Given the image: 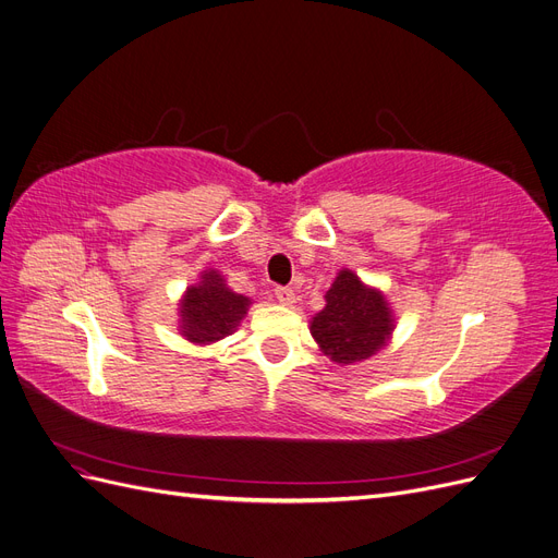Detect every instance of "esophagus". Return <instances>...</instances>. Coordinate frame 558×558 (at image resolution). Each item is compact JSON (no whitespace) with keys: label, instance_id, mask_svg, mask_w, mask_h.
Here are the masks:
<instances>
[{"label":"esophagus","instance_id":"esophagus-1","mask_svg":"<svg viewBox=\"0 0 558 558\" xmlns=\"http://www.w3.org/2000/svg\"><path fill=\"white\" fill-rule=\"evenodd\" d=\"M275 295H277V300L281 302V305H286V307H293L295 305V293L291 289H283V286H279V289H275Z\"/></svg>","mask_w":558,"mask_h":558}]
</instances>
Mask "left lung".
Listing matches in <instances>:
<instances>
[{
    "label": "left lung",
    "mask_w": 558,
    "mask_h": 558,
    "mask_svg": "<svg viewBox=\"0 0 558 558\" xmlns=\"http://www.w3.org/2000/svg\"><path fill=\"white\" fill-rule=\"evenodd\" d=\"M326 307L310 320L318 349L337 365L367 361L381 351L396 330V314L386 295L342 267L324 295Z\"/></svg>",
    "instance_id": "1"
}]
</instances>
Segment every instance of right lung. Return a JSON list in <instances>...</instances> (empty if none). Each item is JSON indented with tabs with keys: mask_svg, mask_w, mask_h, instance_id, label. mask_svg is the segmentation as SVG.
Wrapping results in <instances>:
<instances>
[{
	"mask_svg": "<svg viewBox=\"0 0 558 558\" xmlns=\"http://www.w3.org/2000/svg\"><path fill=\"white\" fill-rule=\"evenodd\" d=\"M248 307L251 298L234 293L218 269H202L179 300V332L191 344H214L238 330Z\"/></svg>",
	"mask_w": 558,
	"mask_h": 558,
	"instance_id": "right-lung-1",
	"label": "right lung"
}]
</instances>
